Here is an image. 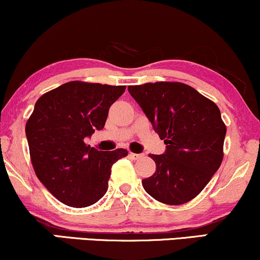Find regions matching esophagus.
I'll return each instance as SVG.
<instances>
[{
    "instance_id": "esophagus-1",
    "label": "esophagus",
    "mask_w": 260,
    "mask_h": 260,
    "mask_svg": "<svg viewBox=\"0 0 260 260\" xmlns=\"http://www.w3.org/2000/svg\"><path fill=\"white\" fill-rule=\"evenodd\" d=\"M130 156L131 158H133L134 160H137V159H140V158H142V154H137V153H130Z\"/></svg>"
}]
</instances>
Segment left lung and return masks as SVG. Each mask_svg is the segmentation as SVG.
I'll return each mask as SVG.
<instances>
[{
  "instance_id": "1",
  "label": "left lung",
  "mask_w": 260,
  "mask_h": 260,
  "mask_svg": "<svg viewBox=\"0 0 260 260\" xmlns=\"http://www.w3.org/2000/svg\"><path fill=\"white\" fill-rule=\"evenodd\" d=\"M127 89L166 145L164 154H149L156 170L142 179L143 188L162 204L188 203L222 164L226 126L218 106L179 82L145 83Z\"/></svg>"
}]
</instances>
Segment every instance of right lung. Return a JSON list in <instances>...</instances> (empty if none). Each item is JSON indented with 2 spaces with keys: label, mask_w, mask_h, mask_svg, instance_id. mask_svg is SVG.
I'll use <instances>...</instances> for the list:
<instances>
[{
  "label": "right lung",
  "mask_w": 260,
  "mask_h": 260,
  "mask_svg": "<svg viewBox=\"0 0 260 260\" xmlns=\"http://www.w3.org/2000/svg\"><path fill=\"white\" fill-rule=\"evenodd\" d=\"M125 85L72 81L38 99L26 121L30 159L37 178L62 204L86 207L104 197L112 165L127 155L118 148L102 152L85 137L104 129L108 110Z\"/></svg>",
  "instance_id": "right-lung-1"
}]
</instances>
